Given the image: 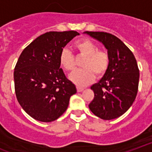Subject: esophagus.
I'll list each match as a JSON object with an SVG mask.
<instances>
[{"label":"esophagus","mask_w":152,"mask_h":152,"mask_svg":"<svg viewBox=\"0 0 152 152\" xmlns=\"http://www.w3.org/2000/svg\"><path fill=\"white\" fill-rule=\"evenodd\" d=\"M84 88H80V87H77V91H84Z\"/></svg>","instance_id":"esophagus-1"}]
</instances>
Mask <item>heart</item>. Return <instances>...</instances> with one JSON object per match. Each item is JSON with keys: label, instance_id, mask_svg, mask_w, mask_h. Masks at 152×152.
I'll return each mask as SVG.
<instances>
[{"label": "heart", "instance_id": "1", "mask_svg": "<svg viewBox=\"0 0 152 152\" xmlns=\"http://www.w3.org/2000/svg\"><path fill=\"white\" fill-rule=\"evenodd\" d=\"M75 48L80 56H84L82 62L83 69L77 70L70 75L69 79L78 86H86L94 80L95 74L103 76L108 68L110 56L104 50L98 49V46L88 39H83L75 43ZM60 64L64 70L71 72L75 69V56L68 48H63L60 54Z\"/></svg>", "mask_w": 152, "mask_h": 152}]
</instances>
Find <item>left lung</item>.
Segmentation results:
<instances>
[{
    "mask_svg": "<svg viewBox=\"0 0 152 152\" xmlns=\"http://www.w3.org/2000/svg\"><path fill=\"white\" fill-rule=\"evenodd\" d=\"M85 33L100 41L110 56L104 76L91 87L94 99L88 107L100 119L113 120L124 114L136 97L140 79L137 62L132 52L114 35L88 31Z\"/></svg>",
    "mask_w": 152,
    "mask_h": 152,
    "instance_id": "left-lung-1",
    "label": "left lung"
}]
</instances>
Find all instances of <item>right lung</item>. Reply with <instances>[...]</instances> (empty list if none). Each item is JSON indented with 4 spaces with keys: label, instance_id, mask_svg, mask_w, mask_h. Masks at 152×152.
Masks as SVG:
<instances>
[{
    "label": "right lung",
    "instance_id": "add662e5",
    "mask_svg": "<svg viewBox=\"0 0 152 152\" xmlns=\"http://www.w3.org/2000/svg\"><path fill=\"white\" fill-rule=\"evenodd\" d=\"M79 33L48 32L23 50L15 66V92L28 115L41 122H52L65 112L75 84L67 79L60 64L63 48Z\"/></svg>",
    "mask_w": 152,
    "mask_h": 152
}]
</instances>
